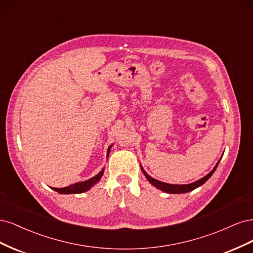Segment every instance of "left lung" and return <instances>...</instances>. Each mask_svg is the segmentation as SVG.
<instances>
[{
    "mask_svg": "<svg viewBox=\"0 0 253 253\" xmlns=\"http://www.w3.org/2000/svg\"><path fill=\"white\" fill-rule=\"evenodd\" d=\"M218 163H219V162H218ZM218 163H217V165H216L215 167H214V169H213L209 174H207V175L205 176V177H203L202 179L197 180V181H195V182L189 183V185H170V183L162 182V181H159V180H156V179H154V178H152L151 176L148 175L143 170H142V172H143V174L145 175V177H147V179L152 183V185L154 186V187H156V188H158L159 190H162V191H164V192H167V193L180 194V193L190 192V191H192V190L198 188L200 186H202L203 183H205L207 180H208V179L211 177V175L214 173V171L216 170V168H217V166H218Z\"/></svg>",
    "mask_w": 253,
    "mask_h": 253,
    "instance_id": "1",
    "label": "left lung"
}]
</instances>
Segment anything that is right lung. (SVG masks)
<instances>
[{
    "label": "right lung",
    "instance_id": "right-lung-1",
    "mask_svg": "<svg viewBox=\"0 0 253 253\" xmlns=\"http://www.w3.org/2000/svg\"><path fill=\"white\" fill-rule=\"evenodd\" d=\"M110 149L111 147L109 148L108 150V154L110 153ZM103 175V170L97 174L96 176H94V177H91L90 179L86 180V181H82V182H77V183H74V185H71L68 187H65V188H51L55 191H57L58 193H61V194H72V193H82V192H85V191H87L88 189H90L91 187H93L94 185H96V183L100 180V178L102 177Z\"/></svg>",
    "mask_w": 253,
    "mask_h": 253
}]
</instances>
